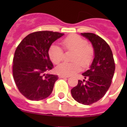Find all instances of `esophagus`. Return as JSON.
<instances>
[{
  "label": "esophagus",
  "mask_w": 127,
  "mask_h": 127,
  "mask_svg": "<svg viewBox=\"0 0 127 127\" xmlns=\"http://www.w3.org/2000/svg\"><path fill=\"white\" fill-rule=\"evenodd\" d=\"M58 77H60V78H67V77H68L69 76H64V75H59V76H58Z\"/></svg>",
  "instance_id": "esophagus-1"
}]
</instances>
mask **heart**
<instances>
[{"label": "heart", "mask_w": 127, "mask_h": 127, "mask_svg": "<svg viewBox=\"0 0 127 127\" xmlns=\"http://www.w3.org/2000/svg\"><path fill=\"white\" fill-rule=\"evenodd\" d=\"M62 45L66 50L74 51L72 60L73 62H63L55 68L58 74L64 76L73 75L81 69L83 67L89 65L94 57V49L87 44L85 39L78 35L72 34L67 37L62 41ZM48 55L50 60L55 64L62 60L64 51L60 46L53 44L48 50Z\"/></svg>", "instance_id": "heart-1"}]
</instances>
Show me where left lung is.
Wrapping results in <instances>:
<instances>
[{
	"mask_svg": "<svg viewBox=\"0 0 127 127\" xmlns=\"http://www.w3.org/2000/svg\"><path fill=\"white\" fill-rule=\"evenodd\" d=\"M92 44L94 58L88 70L82 74L85 79L78 81L71 90L72 97L77 102L90 105L102 98L112 82L115 64L113 53L108 44L93 33H81Z\"/></svg>",
	"mask_w": 127,
	"mask_h": 127,
	"instance_id": "1",
	"label": "left lung"
}]
</instances>
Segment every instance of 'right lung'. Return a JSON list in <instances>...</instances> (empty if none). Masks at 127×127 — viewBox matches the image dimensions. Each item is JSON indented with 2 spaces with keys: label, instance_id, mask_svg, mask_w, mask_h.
<instances>
[{
  "label": "right lung",
  "instance_id": "add662e5",
  "mask_svg": "<svg viewBox=\"0 0 127 127\" xmlns=\"http://www.w3.org/2000/svg\"><path fill=\"white\" fill-rule=\"evenodd\" d=\"M64 35L51 31L35 32L18 46L13 58V78L20 93L28 99L38 101L51 95L58 77L45 74L53 67L48 50Z\"/></svg>",
  "mask_w": 127,
  "mask_h": 127
}]
</instances>
